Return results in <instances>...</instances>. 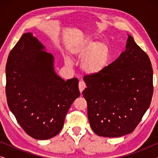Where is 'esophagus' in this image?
<instances>
[{
    "label": "esophagus",
    "mask_w": 158,
    "mask_h": 158,
    "mask_svg": "<svg viewBox=\"0 0 158 158\" xmlns=\"http://www.w3.org/2000/svg\"><path fill=\"white\" fill-rule=\"evenodd\" d=\"M85 88V83H84V81H81L79 82V90L81 93L83 92V90Z\"/></svg>",
    "instance_id": "obj_1"
}]
</instances>
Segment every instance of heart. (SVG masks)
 <instances>
[{"label": "heart", "instance_id": "obj_1", "mask_svg": "<svg viewBox=\"0 0 158 158\" xmlns=\"http://www.w3.org/2000/svg\"><path fill=\"white\" fill-rule=\"evenodd\" d=\"M70 52L77 59H83L82 70L89 75L101 74L106 70L110 58L109 47L105 43L96 42L90 37H85L75 41L71 45ZM65 64L72 65V62L66 58Z\"/></svg>", "mask_w": 158, "mask_h": 158}]
</instances>
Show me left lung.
Wrapping results in <instances>:
<instances>
[{"label": "left lung", "instance_id": "obj_1", "mask_svg": "<svg viewBox=\"0 0 158 158\" xmlns=\"http://www.w3.org/2000/svg\"><path fill=\"white\" fill-rule=\"evenodd\" d=\"M153 71L148 55L128 35L126 49L97 75H85L83 91L90 127L98 136L132 132L150 107Z\"/></svg>", "mask_w": 158, "mask_h": 158}]
</instances>
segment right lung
<instances>
[{"mask_svg":"<svg viewBox=\"0 0 158 158\" xmlns=\"http://www.w3.org/2000/svg\"><path fill=\"white\" fill-rule=\"evenodd\" d=\"M31 33L23 34L8 55L6 94L9 109L30 137L48 139L61 131L80 96L76 77L56 74L54 57Z\"/></svg>","mask_w":158,"mask_h":158,"instance_id":"add662e5","label":"right lung"}]
</instances>
